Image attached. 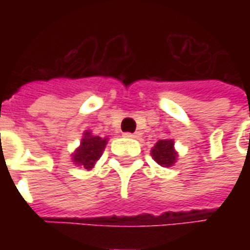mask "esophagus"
Instances as JSON below:
<instances>
[{
  "label": "esophagus",
  "mask_w": 250,
  "mask_h": 250,
  "mask_svg": "<svg viewBox=\"0 0 250 250\" xmlns=\"http://www.w3.org/2000/svg\"><path fill=\"white\" fill-rule=\"evenodd\" d=\"M125 138H132V139H138V138H141V132H135V134H131V132H125Z\"/></svg>",
  "instance_id": "1"
}]
</instances>
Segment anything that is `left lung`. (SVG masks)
Listing matches in <instances>:
<instances>
[{"instance_id": "obj_1", "label": "left lung", "mask_w": 250, "mask_h": 250, "mask_svg": "<svg viewBox=\"0 0 250 250\" xmlns=\"http://www.w3.org/2000/svg\"><path fill=\"white\" fill-rule=\"evenodd\" d=\"M151 157L162 167H171L178 161V152L174 147V139L167 138L155 143L151 148Z\"/></svg>"}]
</instances>
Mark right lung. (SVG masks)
Masks as SVG:
<instances>
[{"label":"right lung","instance_id":"right-lung-1","mask_svg":"<svg viewBox=\"0 0 250 250\" xmlns=\"http://www.w3.org/2000/svg\"><path fill=\"white\" fill-rule=\"evenodd\" d=\"M107 142L108 138H100L93 135L89 130H85L79 147H76V150L71 154L72 162L87 171L92 170L102 157Z\"/></svg>","mask_w":250,"mask_h":250}]
</instances>
